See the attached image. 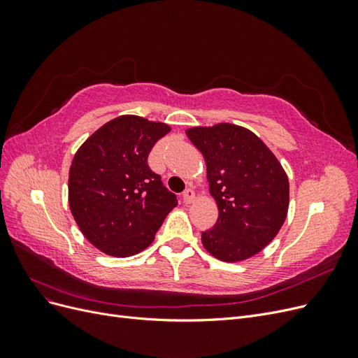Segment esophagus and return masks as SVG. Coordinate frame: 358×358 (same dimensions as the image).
<instances>
[{
    "label": "esophagus",
    "instance_id": "34e87169",
    "mask_svg": "<svg viewBox=\"0 0 358 358\" xmlns=\"http://www.w3.org/2000/svg\"><path fill=\"white\" fill-rule=\"evenodd\" d=\"M182 200H183V203H185V204L192 203L194 200H196V192H194L191 188L185 189V191L182 192Z\"/></svg>",
    "mask_w": 358,
    "mask_h": 358
}]
</instances>
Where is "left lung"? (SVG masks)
<instances>
[{
	"mask_svg": "<svg viewBox=\"0 0 358 358\" xmlns=\"http://www.w3.org/2000/svg\"><path fill=\"white\" fill-rule=\"evenodd\" d=\"M187 136L204 157L218 221L201 233L206 251L227 263L254 257L275 239L289 203V183L278 158L248 128L194 127Z\"/></svg>",
	"mask_w": 358,
	"mask_h": 358,
	"instance_id": "obj_1",
	"label": "left lung"
}]
</instances>
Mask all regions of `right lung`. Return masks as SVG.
<instances>
[{"mask_svg":"<svg viewBox=\"0 0 358 358\" xmlns=\"http://www.w3.org/2000/svg\"><path fill=\"white\" fill-rule=\"evenodd\" d=\"M170 131L162 122L122 115L104 124L76 152L69 204L95 248L112 257L142 252L178 200L148 166L150 149Z\"/></svg>","mask_w":358,"mask_h":358,"instance_id":"right-lung-1","label":"right lung"}]
</instances>
